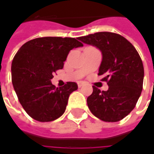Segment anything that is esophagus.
<instances>
[{
    "label": "esophagus",
    "mask_w": 154,
    "mask_h": 154,
    "mask_svg": "<svg viewBox=\"0 0 154 154\" xmlns=\"http://www.w3.org/2000/svg\"><path fill=\"white\" fill-rule=\"evenodd\" d=\"M83 82H77V86H78V87H82V86H83Z\"/></svg>",
    "instance_id": "1"
}]
</instances>
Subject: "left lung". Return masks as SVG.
Instances as JSON below:
<instances>
[{"instance_id": "8db88e82", "label": "left lung", "mask_w": 154, "mask_h": 154, "mask_svg": "<svg viewBox=\"0 0 154 154\" xmlns=\"http://www.w3.org/2000/svg\"><path fill=\"white\" fill-rule=\"evenodd\" d=\"M78 39L101 52L98 75H103L102 80L109 86L106 91L93 87L87 100L91 112L106 122L124 119L135 107L143 89L144 71L135 48L123 36L110 32H98Z\"/></svg>"}]
</instances>
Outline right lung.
<instances>
[{
    "mask_svg": "<svg viewBox=\"0 0 154 154\" xmlns=\"http://www.w3.org/2000/svg\"><path fill=\"white\" fill-rule=\"evenodd\" d=\"M83 44L74 38L43 37L28 41L16 53L11 64L12 84L26 113L40 122L59 118L66 110L76 82L56 87L53 74L63 67L72 48Z\"/></svg>",
    "mask_w": 154,
    "mask_h": 154,
    "instance_id": "right-lung-1",
    "label": "right lung"
}]
</instances>
